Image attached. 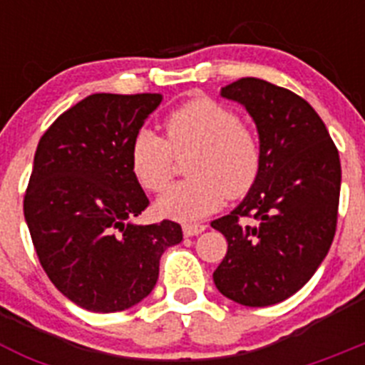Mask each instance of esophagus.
<instances>
[{
	"label": "esophagus",
	"instance_id": "esophagus-1",
	"mask_svg": "<svg viewBox=\"0 0 365 365\" xmlns=\"http://www.w3.org/2000/svg\"><path fill=\"white\" fill-rule=\"evenodd\" d=\"M205 230H206L205 225H197V222H186V225H182V234H185L186 237L199 235L201 232H205Z\"/></svg>",
	"mask_w": 365,
	"mask_h": 365
}]
</instances>
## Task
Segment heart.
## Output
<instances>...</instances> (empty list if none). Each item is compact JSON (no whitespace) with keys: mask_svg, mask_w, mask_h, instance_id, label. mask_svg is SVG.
Masks as SVG:
<instances>
[{"mask_svg":"<svg viewBox=\"0 0 365 365\" xmlns=\"http://www.w3.org/2000/svg\"><path fill=\"white\" fill-rule=\"evenodd\" d=\"M166 140L150 130L131 144V170L150 192H163L173 177V155L185 157L188 180L157 201L164 217L195 221L217 210L225 199L247 195L261 172V144L237 113L212 98H195L164 118Z\"/></svg>","mask_w":365,"mask_h":365,"instance_id":"obj_1","label":"heart"}]
</instances>
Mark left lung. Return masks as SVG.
I'll list each match as a JSON object with an SVG mask.
<instances>
[{
  "label": "left lung",
  "instance_id": "left-lung-1",
  "mask_svg": "<svg viewBox=\"0 0 365 365\" xmlns=\"http://www.w3.org/2000/svg\"><path fill=\"white\" fill-rule=\"evenodd\" d=\"M221 96L240 102L256 122L261 172L247 197L212 221L228 243L214 283L232 302L267 307L298 292L327 256L336 232L340 157L318 113L285 87L241 78Z\"/></svg>",
  "mask_w": 365,
  "mask_h": 365
}]
</instances>
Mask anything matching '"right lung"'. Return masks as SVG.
<instances>
[{"label": "right lung", "instance_id": "1", "mask_svg": "<svg viewBox=\"0 0 365 365\" xmlns=\"http://www.w3.org/2000/svg\"><path fill=\"white\" fill-rule=\"evenodd\" d=\"M163 102L159 93H96L62 113L40 138L24 214L38 259L58 291L93 312L143 302L168 247L182 241L164 219L135 225L150 205L131 170V144Z\"/></svg>", "mask_w": 365, "mask_h": 365}]
</instances>
